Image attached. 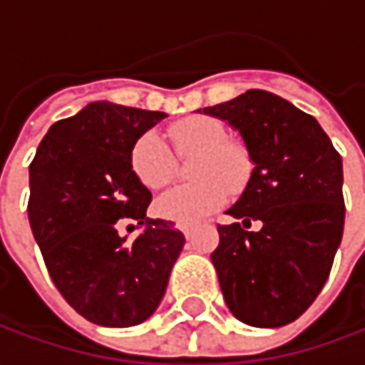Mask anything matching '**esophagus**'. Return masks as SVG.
I'll list each match as a JSON object with an SVG mask.
<instances>
[{
	"instance_id": "1",
	"label": "esophagus",
	"mask_w": 365,
	"mask_h": 365,
	"mask_svg": "<svg viewBox=\"0 0 365 365\" xmlns=\"http://www.w3.org/2000/svg\"><path fill=\"white\" fill-rule=\"evenodd\" d=\"M176 227L185 233V237H187V240L192 235V225H190V223H176Z\"/></svg>"
}]
</instances>
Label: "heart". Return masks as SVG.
Instances as JSON below:
<instances>
[{
  "instance_id": "b5f03b06",
  "label": "heart",
  "mask_w": 365,
  "mask_h": 365,
  "mask_svg": "<svg viewBox=\"0 0 365 365\" xmlns=\"http://www.w3.org/2000/svg\"><path fill=\"white\" fill-rule=\"evenodd\" d=\"M168 138L180 156L197 154L190 185H180L164 192L156 201L162 217L176 223H197L217 211L240 190L252 175V158L247 148L227 138L225 125L215 118L192 115L168 128ZM132 170L148 189H162L175 176L176 160L158 133L148 132L132 148Z\"/></svg>"
}]
</instances>
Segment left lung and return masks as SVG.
Here are the masks:
<instances>
[{
  "mask_svg": "<svg viewBox=\"0 0 365 365\" xmlns=\"http://www.w3.org/2000/svg\"><path fill=\"white\" fill-rule=\"evenodd\" d=\"M201 111V109H199ZM244 138L252 176L219 225L211 262L235 319L282 327L313 304L327 282L344 235V164L319 121L287 99L250 89L203 107ZM259 220V232H245Z\"/></svg>",
  "mask_w": 365,
  "mask_h": 365,
  "instance_id": "left-lung-1",
  "label": "left lung"
}]
</instances>
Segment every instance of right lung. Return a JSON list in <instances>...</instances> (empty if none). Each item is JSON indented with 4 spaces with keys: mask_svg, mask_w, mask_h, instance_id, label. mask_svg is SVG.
Returning a JSON list of instances; mask_svg holds the SVG:
<instances>
[{
    "mask_svg": "<svg viewBox=\"0 0 365 365\" xmlns=\"http://www.w3.org/2000/svg\"><path fill=\"white\" fill-rule=\"evenodd\" d=\"M164 118L95 101L56 121L30 164L28 219L36 244L64 301L95 325L144 323L182 252L185 235L173 221L146 217L152 192L130 160L138 138ZM125 220L145 232L128 240L119 233Z\"/></svg>",
    "mask_w": 365,
    "mask_h": 365,
    "instance_id": "add662e5",
    "label": "right lung"
}]
</instances>
